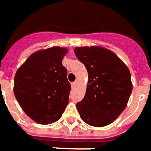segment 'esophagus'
Segmentation results:
<instances>
[{"label":"esophagus","instance_id":"esophagus-1","mask_svg":"<svg viewBox=\"0 0 151 151\" xmlns=\"http://www.w3.org/2000/svg\"><path fill=\"white\" fill-rule=\"evenodd\" d=\"M77 84H78V82H73L71 83V86H72L73 88H74L76 86H77Z\"/></svg>","mask_w":151,"mask_h":151}]
</instances>
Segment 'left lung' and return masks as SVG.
<instances>
[{
    "instance_id": "obj_1",
    "label": "left lung",
    "mask_w": 151,
    "mask_h": 151,
    "mask_svg": "<svg viewBox=\"0 0 151 151\" xmlns=\"http://www.w3.org/2000/svg\"><path fill=\"white\" fill-rule=\"evenodd\" d=\"M74 53L88 72L86 95L77 104L80 116L91 126H106L126 108L133 90L129 69L104 47H77Z\"/></svg>"
}]
</instances>
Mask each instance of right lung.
<instances>
[{"label": "right lung", "mask_w": 151, "mask_h": 151, "mask_svg": "<svg viewBox=\"0 0 151 151\" xmlns=\"http://www.w3.org/2000/svg\"><path fill=\"white\" fill-rule=\"evenodd\" d=\"M67 52V48L60 47L40 50L31 54L15 74V98L38 124L57 121L69 104L71 86L62 65Z\"/></svg>", "instance_id": "1"}]
</instances>
